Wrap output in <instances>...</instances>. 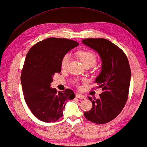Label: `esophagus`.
Here are the masks:
<instances>
[{
    "instance_id": "esophagus-1",
    "label": "esophagus",
    "mask_w": 147,
    "mask_h": 147,
    "mask_svg": "<svg viewBox=\"0 0 147 147\" xmlns=\"http://www.w3.org/2000/svg\"><path fill=\"white\" fill-rule=\"evenodd\" d=\"M76 97L78 98H80V99H85V98H86V97H85V95L80 94V93H76Z\"/></svg>"
}]
</instances>
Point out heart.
<instances>
[{
	"label": "heart",
	"instance_id": "b5f03b06",
	"mask_svg": "<svg viewBox=\"0 0 147 147\" xmlns=\"http://www.w3.org/2000/svg\"><path fill=\"white\" fill-rule=\"evenodd\" d=\"M78 56L80 60H81V62L85 66L89 65L91 67L94 65L96 62V56L94 53L92 51H80L78 52ZM70 60L71 55L69 54V53H67V54L63 56L62 58V60H61V67H62V68L64 69L67 68L69 63L70 62ZM83 81L86 82V80H83ZM74 83L76 84H78V80H75L74 81Z\"/></svg>",
	"mask_w": 147,
	"mask_h": 147
}]
</instances>
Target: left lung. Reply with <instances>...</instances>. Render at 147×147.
<instances>
[{
	"label": "left lung",
	"instance_id": "obj_1",
	"mask_svg": "<svg viewBox=\"0 0 147 147\" xmlns=\"http://www.w3.org/2000/svg\"><path fill=\"white\" fill-rule=\"evenodd\" d=\"M82 43L100 55L101 70L95 82L103 90L99 99L88 97L92 107L84 116L90 121L104 124L115 118L127 102L131 78L129 60L119 47L107 39L87 38Z\"/></svg>",
	"mask_w": 147,
	"mask_h": 147
}]
</instances>
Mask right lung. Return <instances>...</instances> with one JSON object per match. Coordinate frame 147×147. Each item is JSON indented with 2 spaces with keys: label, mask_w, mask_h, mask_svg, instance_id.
<instances>
[{
  "label": "right lung",
  "mask_w": 147,
  "mask_h": 147,
  "mask_svg": "<svg viewBox=\"0 0 147 147\" xmlns=\"http://www.w3.org/2000/svg\"><path fill=\"white\" fill-rule=\"evenodd\" d=\"M78 46L69 39L48 38L34 44L26 55L20 78L23 94L31 113L42 121L59 119L67 101L75 97L71 89L58 92L50 87L54 74L61 72L62 57Z\"/></svg>",
  "instance_id": "add662e5"
}]
</instances>
